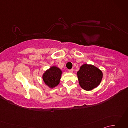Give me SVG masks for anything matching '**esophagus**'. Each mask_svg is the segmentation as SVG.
<instances>
[{
  "label": "esophagus",
  "instance_id": "esophagus-1",
  "mask_svg": "<svg viewBox=\"0 0 128 128\" xmlns=\"http://www.w3.org/2000/svg\"><path fill=\"white\" fill-rule=\"evenodd\" d=\"M73 71H74V69H69V70H68V72H70V73H72V72H73Z\"/></svg>",
  "mask_w": 128,
  "mask_h": 128
}]
</instances>
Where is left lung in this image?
Returning <instances> with one entry per match:
<instances>
[{
	"mask_svg": "<svg viewBox=\"0 0 128 128\" xmlns=\"http://www.w3.org/2000/svg\"><path fill=\"white\" fill-rule=\"evenodd\" d=\"M77 75L81 88L85 90L90 91L100 85L103 73L93 65L85 64L80 66Z\"/></svg>",
	"mask_w": 128,
	"mask_h": 128,
	"instance_id": "8db88e82",
	"label": "left lung"
}]
</instances>
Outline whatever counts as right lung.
<instances>
[{"label":"right lung","instance_id":"obj_1","mask_svg":"<svg viewBox=\"0 0 128 128\" xmlns=\"http://www.w3.org/2000/svg\"><path fill=\"white\" fill-rule=\"evenodd\" d=\"M62 71L56 66H51L43 73L42 78L43 81L49 88H53L60 82Z\"/></svg>","mask_w":128,"mask_h":128}]
</instances>
